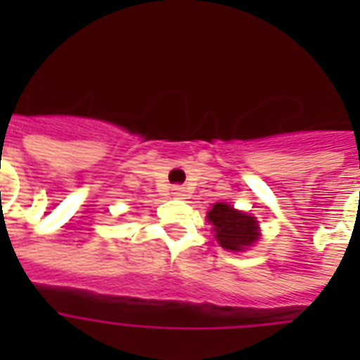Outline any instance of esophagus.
Instances as JSON below:
<instances>
[{"instance_id": "34e87169", "label": "esophagus", "mask_w": 360, "mask_h": 360, "mask_svg": "<svg viewBox=\"0 0 360 360\" xmlns=\"http://www.w3.org/2000/svg\"><path fill=\"white\" fill-rule=\"evenodd\" d=\"M172 196L177 198V200H183V198L186 196V188H185V186H181V185L172 186Z\"/></svg>"}]
</instances>
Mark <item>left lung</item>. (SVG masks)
Here are the masks:
<instances>
[{"instance_id": "left-lung-1", "label": "left lung", "mask_w": 360, "mask_h": 360, "mask_svg": "<svg viewBox=\"0 0 360 360\" xmlns=\"http://www.w3.org/2000/svg\"><path fill=\"white\" fill-rule=\"evenodd\" d=\"M209 224H213L214 239L226 250L240 252L259 239V224L256 217L237 211L228 203H214L207 213Z\"/></svg>"}]
</instances>
